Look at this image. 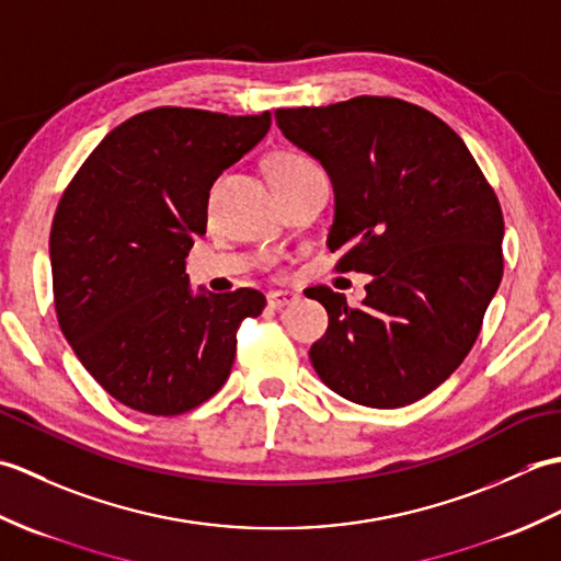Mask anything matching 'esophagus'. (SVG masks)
Returning <instances> with one entry per match:
<instances>
[{"mask_svg": "<svg viewBox=\"0 0 561 561\" xmlns=\"http://www.w3.org/2000/svg\"><path fill=\"white\" fill-rule=\"evenodd\" d=\"M296 301H299V294H296V291L279 289V291H270L267 294V306L270 308H284V306H291Z\"/></svg>", "mask_w": 561, "mask_h": 561, "instance_id": "obj_1", "label": "esophagus"}]
</instances>
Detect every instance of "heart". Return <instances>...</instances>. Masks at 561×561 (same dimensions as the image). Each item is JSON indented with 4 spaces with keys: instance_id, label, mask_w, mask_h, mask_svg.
Listing matches in <instances>:
<instances>
[{
    "instance_id": "obj_1",
    "label": "heart",
    "mask_w": 561,
    "mask_h": 561,
    "mask_svg": "<svg viewBox=\"0 0 561 561\" xmlns=\"http://www.w3.org/2000/svg\"><path fill=\"white\" fill-rule=\"evenodd\" d=\"M308 169H313V161L304 157V153L282 151V153H277V157H272V161L267 165V175H270V181H272V178L277 181V178L296 175V173L308 171Z\"/></svg>"
}]
</instances>
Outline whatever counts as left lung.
Wrapping results in <instances>:
<instances>
[{
	"label": "left lung",
	"mask_w": 561,
	"mask_h": 561,
	"mask_svg": "<svg viewBox=\"0 0 561 561\" xmlns=\"http://www.w3.org/2000/svg\"><path fill=\"white\" fill-rule=\"evenodd\" d=\"M274 121L330 175L337 267L371 274L356 308L328 287L308 294L330 318L311 347L316 374L366 408L422 400L468 356L502 282L494 190L465 141L408 101L359 96Z\"/></svg>",
	"instance_id": "left-lung-1"
}]
</instances>
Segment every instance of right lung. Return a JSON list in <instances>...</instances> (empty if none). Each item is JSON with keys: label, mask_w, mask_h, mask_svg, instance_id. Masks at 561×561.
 Returning a JSON list of instances; mask_svg holds the SVG:
<instances>
[{"label": "right lung", "mask_w": 561, "mask_h": 561, "mask_svg": "<svg viewBox=\"0 0 561 561\" xmlns=\"http://www.w3.org/2000/svg\"><path fill=\"white\" fill-rule=\"evenodd\" d=\"M272 115L153 108L103 137L59 199L50 231L62 335L105 392L145 414L197 408L231 374L257 289L190 287L214 181L267 135Z\"/></svg>", "instance_id": "obj_1"}]
</instances>
